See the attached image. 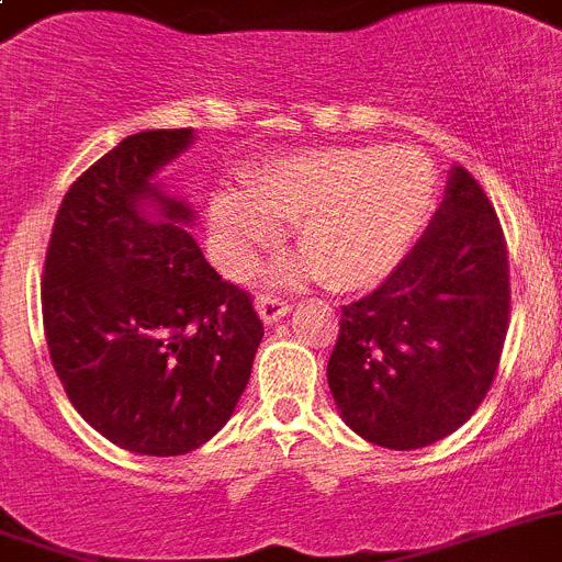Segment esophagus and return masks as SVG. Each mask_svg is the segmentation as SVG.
<instances>
[{"label": "esophagus", "instance_id": "obj_1", "mask_svg": "<svg viewBox=\"0 0 562 562\" xmlns=\"http://www.w3.org/2000/svg\"><path fill=\"white\" fill-rule=\"evenodd\" d=\"M257 311H260L262 322L266 325H274L277 318H282L285 313H291V302L277 296V293H260V300H257Z\"/></svg>", "mask_w": 562, "mask_h": 562}]
</instances>
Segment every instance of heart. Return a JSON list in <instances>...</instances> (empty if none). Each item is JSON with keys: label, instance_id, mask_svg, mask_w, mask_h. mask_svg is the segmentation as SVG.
Listing matches in <instances>:
<instances>
[{"label": "heart", "instance_id": "heart-1", "mask_svg": "<svg viewBox=\"0 0 562 562\" xmlns=\"http://www.w3.org/2000/svg\"><path fill=\"white\" fill-rule=\"evenodd\" d=\"M437 170L414 148L338 145L277 159L249 179V199L212 201V235L232 274L277 244L293 224L307 271L333 291H367L386 280L437 201Z\"/></svg>", "mask_w": 562, "mask_h": 562}]
</instances>
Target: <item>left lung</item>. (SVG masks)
<instances>
[{
  "mask_svg": "<svg viewBox=\"0 0 562 562\" xmlns=\"http://www.w3.org/2000/svg\"><path fill=\"white\" fill-rule=\"evenodd\" d=\"M509 327L507 240L464 168L386 282L341 305L327 383L344 423L394 451L462 428L498 372Z\"/></svg>",
  "mask_w": 562,
  "mask_h": 562,
  "instance_id": "8db88e82",
  "label": "left lung"
}]
</instances>
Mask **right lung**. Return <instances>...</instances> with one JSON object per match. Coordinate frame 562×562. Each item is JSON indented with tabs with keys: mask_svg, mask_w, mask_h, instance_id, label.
Segmentation results:
<instances>
[{
	"mask_svg": "<svg viewBox=\"0 0 562 562\" xmlns=\"http://www.w3.org/2000/svg\"><path fill=\"white\" fill-rule=\"evenodd\" d=\"M190 143V128L143 131L83 170L42 277L64 392L109 442L148 457L193 451L226 426L262 341L251 293L221 280L184 229L193 210L154 184Z\"/></svg>",
	"mask_w": 562,
	"mask_h": 562,
	"instance_id": "1",
	"label": "right lung"
}]
</instances>
